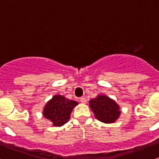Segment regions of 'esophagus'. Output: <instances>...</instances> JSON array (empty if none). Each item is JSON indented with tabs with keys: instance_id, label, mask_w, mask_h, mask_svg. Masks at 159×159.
Masks as SVG:
<instances>
[{
	"instance_id": "34e87169",
	"label": "esophagus",
	"mask_w": 159,
	"mask_h": 159,
	"mask_svg": "<svg viewBox=\"0 0 159 159\" xmlns=\"http://www.w3.org/2000/svg\"><path fill=\"white\" fill-rule=\"evenodd\" d=\"M80 101L82 103H85V102H87V99L85 97H81V98H80Z\"/></svg>"
}]
</instances>
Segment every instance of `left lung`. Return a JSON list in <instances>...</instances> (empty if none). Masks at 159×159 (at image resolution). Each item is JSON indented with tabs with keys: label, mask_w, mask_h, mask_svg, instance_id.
<instances>
[{
	"label": "left lung",
	"mask_w": 159,
	"mask_h": 159,
	"mask_svg": "<svg viewBox=\"0 0 159 159\" xmlns=\"http://www.w3.org/2000/svg\"><path fill=\"white\" fill-rule=\"evenodd\" d=\"M89 107L99 121L112 123L120 116L119 106L115 100L105 95H99L89 101Z\"/></svg>",
	"instance_id": "obj_1"
}]
</instances>
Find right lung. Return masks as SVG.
<instances>
[{
	"mask_svg": "<svg viewBox=\"0 0 159 159\" xmlns=\"http://www.w3.org/2000/svg\"><path fill=\"white\" fill-rule=\"evenodd\" d=\"M78 105V102L70 100L63 95H56L43 107V116L52 121L55 127H61L70 119L73 108Z\"/></svg>",
	"mask_w": 159,
	"mask_h": 159,
	"instance_id": "1",
	"label": "right lung"
}]
</instances>
